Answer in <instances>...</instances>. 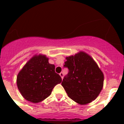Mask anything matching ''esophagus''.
Returning <instances> with one entry per match:
<instances>
[{
    "instance_id": "34e87169",
    "label": "esophagus",
    "mask_w": 124,
    "mask_h": 124,
    "mask_svg": "<svg viewBox=\"0 0 124 124\" xmlns=\"http://www.w3.org/2000/svg\"><path fill=\"white\" fill-rule=\"evenodd\" d=\"M60 76L61 77V78L63 79V73H60Z\"/></svg>"
}]
</instances>
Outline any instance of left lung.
<instances>
[{
    "label": "left lung",
    "instance_id": "1",
    "mask_svg": "<svg viewBox=\"0 0 124 124\" xmlns=\"http://www.w3.org/2000/svg\"><path fill=\"white\" fill-rule=\"evenodd\" d=\"M64 67L69 72L61 85L68 96L80 104L94 100L101 91L104 74L94 60L84 52L66 57Z\"/></svg>",
    "mask_w": 124,
    "mask_h": 124
}]
</instances>
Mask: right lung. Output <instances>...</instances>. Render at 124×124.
I'll return each mask as SVG.
<instances>
[{
  "mask_svg": "<svg viewBox=\"0 0 124 124\" xmlns=\"http://www.w3.org/2000/svg\"><path fill=\"white\" fill-rule=\"evenodd\" d=\"M54 70L55 66L48 63L46 56L33 57L17 76V86L23 97L33 103L48 97L54 86L62 81Z\"/></svg>",
  "mask_w": 124,
  "mask_h": 124,
  "instance_id": "right-lung-1",
  "label": "right lung"
}]
</instances>
